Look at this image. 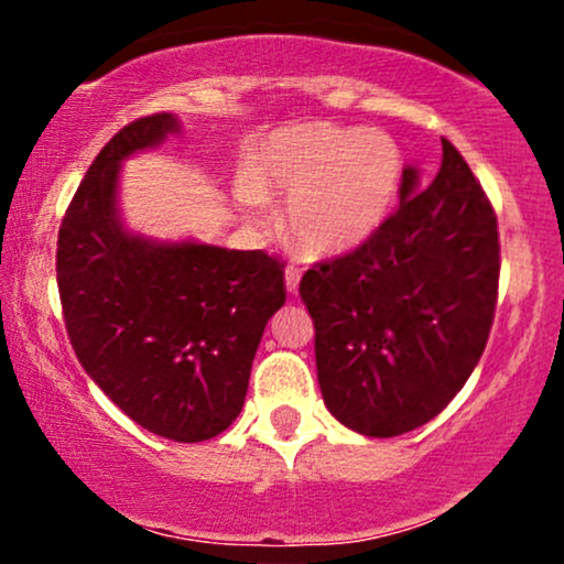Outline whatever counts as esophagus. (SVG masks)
<instances>
[{
  "label": "esophagus",
  "instance_id": "34e87169",
  "mask_svg": "<svg viewBox=\"0 0 564 564\" xmlns=\"http://www.w3.org/2000/svg\"><path fill=\"white\" fill-rule=\"evenodd\" d=\"M300 281H302V268H296V264H289L286 268V289L291 294H296V289H300Z\"/></svg>",
  "mask_w": 564,
  "mask_h": 564
}]
</instances>
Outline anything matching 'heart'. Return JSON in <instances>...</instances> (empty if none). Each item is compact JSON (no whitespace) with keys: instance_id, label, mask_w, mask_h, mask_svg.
Segmentation results:
<instances>
[{"instance_id":"1","label":"heart","mask_w":564,"mask_h":564,"mask_svg":"<svg viewBox=\"0 0 564 564\" xmlns=\"http://www.w3.org/2000/svg\"><path fill=\"white\" fill-rule=\"evenodd\" d=\"M403 183V153L379 129L326 121L270 134L236 187L251 215H268L264 191L289 193V230L313 254L355 249L390 217Z\"/></svg>"}]
</instances>
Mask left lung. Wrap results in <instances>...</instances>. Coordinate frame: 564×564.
<instances>
[{
  "instance_id": "obj_1",
  "label": "left lung",
  "mask_w": 564,
  "mask_h": 564,
  "mask_svg": "<svg viewBox=\"0 0 564 564\" xmlns=\"http://www.w3.org/2000/svg\"><path fill=\"white\" fill-rule=\"evenodd\" d=\"M498 219L443 138L430 185L403 170L400 206L368 241L302 275L326 408L394 437L435 419L475 371L498 302Z\"/></svg>"
}]
</instances>
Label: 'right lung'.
<instances>
[{"label":"right lung","instance_id":"add662e5","mask_svg":"<svg viewBox=\"0 0 564 564\" xmlns=\"http://www.w3.org/2000/svg\"><path fill=\"white\" fill-rule=\"evenodd\" d=\"M177 132L151 113L113 134L57 232V291L84 371L132 422L177 443L236 422L270 315L286 302L283 262L264 251L153 243L124 232L116 180L127 156Z\"/></svg>","mask_w":564,"mask_h":564}]
</instances>
